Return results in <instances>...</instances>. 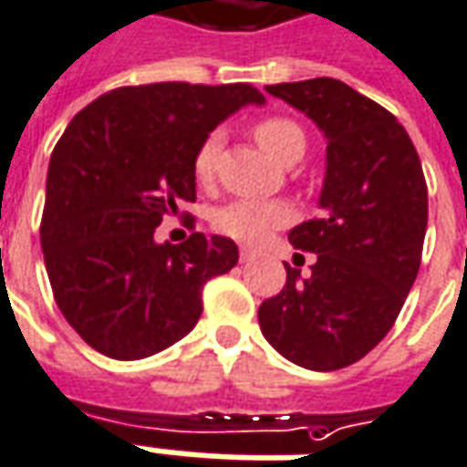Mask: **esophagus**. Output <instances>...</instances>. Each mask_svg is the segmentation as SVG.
Masks as SVG:
<instances>
[{"mask_svg":"<svg viewBox=\"0 0 467 467\" xmlns=\"http://www.w3.org/2000/svg\"><path fill=\"white\" fill-rule=\"evenodd\" d=\"M238 258H241V264H246V261H251L254 258V251L248 246H241L238 248Z\"/></svg>","mask_w":467,"mask_h":467,"instance_id":"esophagus-1","label":"esophagus"}]
</instances>
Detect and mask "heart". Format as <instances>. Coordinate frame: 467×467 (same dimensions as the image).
Returning a JSON list of instances; mask_svg holds the SVG:
<instances>
[{
	"instance_id": "heart-1",
	"label": "heart",
	"mask_w": 467,
	"mask_h": 467,
	"mask_svg": "<svg viewBox=\"0 0 467 467\" xmlns=\"http://www.w3.org/2000/svg\"><path fill=\"white\" fill-rule=\"evenodd\" d=\"M254 136L258 144L281 163L301 156L306 149L304 129L288 117L258 119L254 124ZM221 144H223V134L211 131L193 154V176L203 186L216 179ZM291 219H294V211L284 201L236 199L213 213V229L244 244H261L264 238H268V234L285 226Z\"/></svg>"
}]
</instances>
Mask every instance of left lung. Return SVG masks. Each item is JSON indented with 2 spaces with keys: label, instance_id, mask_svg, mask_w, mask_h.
<instances>
[{
  "label": "left lung",
  "instance_id": "left-lung-1",
  "mask_svg": "<svg viewBox=\"0 0 467 467\" xmlns=\"http://www.w3.org/2000/svg\"><path fill=\"white\" fill-rule=\"evenodd\" d=\"M326 139L321 216L288 234L316 254L311 275L285 266L281 294L258 308L266 341L311 370H338L376 348L413 285L428 226V186L398 119L331 77L271 84Z\"/></svg>",
  "mask_w": 467,
  "mask_h": 467
}]
</instances>
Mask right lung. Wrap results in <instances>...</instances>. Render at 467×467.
Wrapping results in <instances>:
<instances>
[{
	"mask_svg": "<svg viewBox=\"0 0 467 467\" xmlns=\"http://www.w3.org/2000/svg\"><path fill=\"white\" fill-rule=\"evenodd\" d=\"M244 104L251 84L159 81L101 94L71 119L47 173L42 236L54 301L91 348L139 360L192 331L203 285L236 266L226 236L156 244L179 203L196 201L193 154Z\"/></svg>",
	"mask_w": 467,
	"mask_h": 467,
	"instance_id": "1",
	"label": "right lung"
}]
</instances>
